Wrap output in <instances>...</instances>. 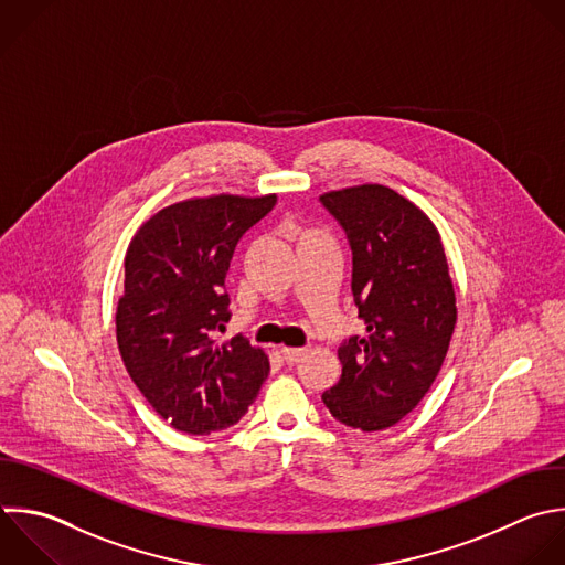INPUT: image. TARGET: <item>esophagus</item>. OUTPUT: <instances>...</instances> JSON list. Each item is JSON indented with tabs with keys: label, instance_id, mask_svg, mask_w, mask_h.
I'll use <instances>...</instances> for the list:
<instances>
[{
	"label": "esophagus",
	"instance_id": "esophagus-1",
	"mask_svg": "<svg viewBox=\"0 0 565 565\" xmlns=\"http://www.w3.org/2000/svg\"><path fill=\"white\" fill-rule=\"evenodd\" d=\"M280 353H282V358H285L287 364H296V362L302 360V355L307 353V349H300V347H282Z\"/></svg>",
	"mask_w": 565,
	"mask_h": 565
}]
</instances>
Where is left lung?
<instances>
[{"instance_id":"left-lung-1","label":"left lung","mask_w":565,"mask_h":565,"mask_svg":"<svg viewBox=\"0 0 565 565\" xmlns=\"http://www.w3.org/2000/svg\"><path fill=\"white\" fill-rule=\"evenodd\" d=\"M322 205L344 227L362 338L338 349L342 375L322 393L329 413L364 433L408 415L446 358L457 305L435 223L406 196L377 183L331 190Z\"/></svg>"}]
</instances>
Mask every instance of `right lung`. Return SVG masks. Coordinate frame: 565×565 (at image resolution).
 <instances>
[{
  "instance_id": "add662e5",
  "label": "right lung",
  "mask_w": 565,
  "mask_h": 565,
  "mask_svg": "<svg viewBox=\"0 0 565 565\" xmlns=\"http://www.w3.org/2000/svg\"><path fill=\"white\" fill-rule=\"evenodd\" d=\"M274 205L276 194L194 196L152 214L128 245L117 344L137 388L177 430L236 424L269 375L263 349L214 333L230 320L223 287L236 243Z\"/></svg>"
}]
</instances>
